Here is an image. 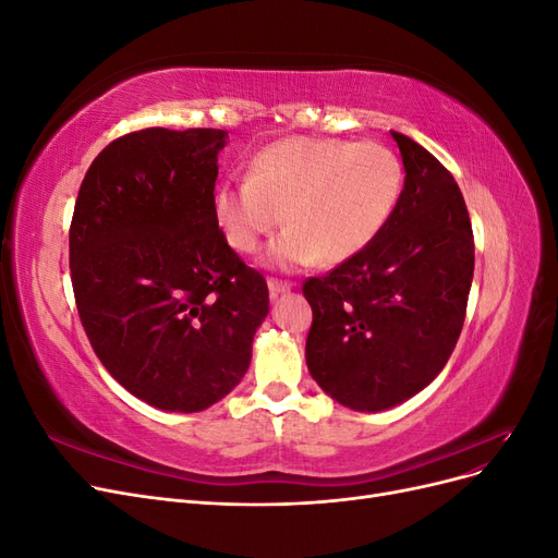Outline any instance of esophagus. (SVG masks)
<instances>
[{
	"mask_svg": "<svg viewBox=\"0 0 558 558\" xmlns=\"http://www.w3.org/2000/svg\"><path fill=\"white\" fill-rule=\"evenodd\" d=\"M267 289H269V295H279V293H286L293 289L291 281H281V279H267Z\"/></svg>",
	"mask_w": 558,
	"mask_h": 558,
	"instance_id": "obj_1",
	"label": "esophagus"
}]
</instances>
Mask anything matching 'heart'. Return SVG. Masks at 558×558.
<instances>
[{"label": "heart", "mask_w": 558, "mask_h": 558, "mask_svg": "<svg viewBox=\"0 0 558 558\" xmlns=\"http://www.w3.org/2000/svg\"><path fill=\"white\" fill-rule=\"evenodd\" d=\"M402 162L377 142L289 137L251 160L246 183L221 185L214 214L228 244L248 256L281 223L269 246L275 267L337 265L375 242L402 193Z\"/></svg>", "instance_id": "obj_1"}]
</instances>
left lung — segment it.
Returning <instances> with one entry per match:
<instances>
[{
    "label": "left lung",
    "mask_w": 558,
    "mask_h": 558,
    "mask_svg": "<svg viewBox=\"0 0 558 558\" xmlns=\"http://www.w3.org/2000/svg\"><path fill=\"white\" fill-rule=\"evenodd\" d=\"M404 189L375 242L302 286L312 305L305 359L314 381L349 410L381 412L426 388L465 320L475 240L451 172L391 132Z\"/></svg>",
    "instance_id": "8db88e82"
}]
</instances>
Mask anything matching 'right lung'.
I'll use <instances>...</instances> for the list:
<instances>
[{"instance_id":"1","label":"right lung","mask_w":558,"mask_h":558,"mask_svg":"<svg viewBox=\"0 0 558 558\" xmlns=\"http://www.w3.org/2000/svg\"><path fill=\"white\" fill-rule=\"evenodd\" d=\"M226 130L146 128L88 167L70 228L83 330L132 396L202 412L242 381L269 312L258 269L228 246L214 214Z\"/></svg>"}]
</instances>
